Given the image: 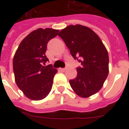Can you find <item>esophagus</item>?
Returning <instances> with one entry per match:
<instances>
[{
    "label": "esophagus",
    "instance_id": "1",
    "mask_svg": "<svg viewBox=\"0 0 129 129\" xmlns=\"http://www.w3.org/2000/svg\"><path fill=\"white\" fill-rule=\"evenodd\" d=\"M59 70H60L61 71H63V72H64V71L66 70V68H60V69H59Z\"/></svg>",
    "mask_w": 129,
    "mask_h": 129
}]
</instances>
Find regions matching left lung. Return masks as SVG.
<instances>
[{
	"mask_svg": "<svg viewBox=\"0 0 129 129\" xmlns=\"http://www.w3.org/2000/svg\"><path fill=\"white\" fill-rule=\"evenodd\" d=\"M58 35L72 56L82 65L76 68V78L70 80L73 90L83 98L97 93L108 76L109 63L108 52L100 37L80 25H69Z\"/></svg>",
	"mask_w": 129,
	"mask_h": 129,
	"instance_id": "8db88e82",
	"label": "left lung"
}]
</instances>
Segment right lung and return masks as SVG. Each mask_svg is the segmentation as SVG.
<instances>
[{
    "label": "right lung",
    "instance_id": "right-lung-1",
    "mask_svg": "<svg viewBox=\"0 0 129 129\" xmlns=\"http://www.w3.org/2000/svg\"><path fill=\"white\" fill-rule=\"evenodd\" d=\"M59 30L38 29L29 33L19 45L13 58V72L19 89L29 99L45 98L52 88L57 71L52 65L45 66L47 43L56 37Z\"/></svg>",
    "mask_w": 129,
    "mask_h": 129
}]
</instances>
